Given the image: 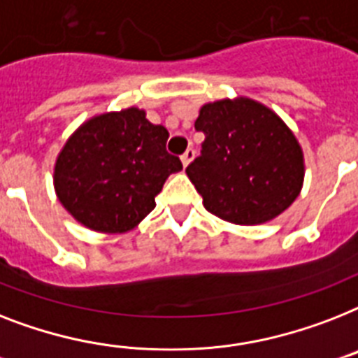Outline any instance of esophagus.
<instances>
[{
  "label": "esophagus",
  "mask_w": 358,
  "mask_h": 358,
  "mask_svg": "<svg viewBox=\"0 0 358 358\" xmlns=\"http://www.w3.org/2000/svg\"><path fill=\"white\" fill-rule=\"evenodd\" d=\"M193 158H194V149L189 147V149L182 154V164H184V167H187V165L193 162Z\"/></svg>",
  "instance_id": "34e87169"
}]
</instances>
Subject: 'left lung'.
Instances as JSON below:
<instances>
[{"label": "left lung", "instance_id": "8db88e82", "mask_svg": "<svg viewBox=\"0 0 358 358\" xmlns=\"http://www.w3.org/2000/svg\"><path fill=\"white\" fill-rule=\"evenodd\" d=\"M194 129L206 139L185 173L209 213L234 224H263L298 199L303 152L292 130L264 104L248 97L208 103Z\"/></svg>", "mask_w": 358, "mask_h": 358}]
</instances>
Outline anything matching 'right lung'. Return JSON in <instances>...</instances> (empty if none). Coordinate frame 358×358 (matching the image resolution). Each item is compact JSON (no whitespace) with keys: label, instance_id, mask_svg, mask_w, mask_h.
Returning a JSON list of instances; mask_svg holds the SVG:
<instances>
[{"label":"right lung","instance_id":"1","mask_svg":"<svg viewBox=\"0 0 358 358\" xmlns=\"http://www.w3.org/2000/svg\"><path fill=\"white\" fill-rule=\"evenodd\" d=\"M169 132L139 108L95 115L66 141L55 164L60 204L86 228L123 234L156 208L169 174L182 171L167 152Z\"/></svg>","mask_w":358,"mask_h":358}]
</instances>
